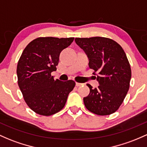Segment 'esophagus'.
<instances>
[{
  "label": "esophagus",
  "instance_id": "esophagus-1",
  "mask_svg": "<svg viewBox=\"0 0 147 147\" xmlns=\"http://www.w3.org/2000/svg\"><path fill=\"white\" fill-rule=\"evenodd\" d=\"M83 84L82 83H78V82H76V86H83Z\"/></svg>",
  "mask_w": 147,
  "mask_h": 147
}]
</instances>
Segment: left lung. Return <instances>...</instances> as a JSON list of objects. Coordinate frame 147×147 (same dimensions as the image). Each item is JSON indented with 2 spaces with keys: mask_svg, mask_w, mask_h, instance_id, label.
<instances>
[{
  "mask_svg": "<svg viewBox=\"0 0 147 147\" xmlns=\"http://www.w3.org/2000/svg\"><path fill=\"white\" fill-rule=\"evenodd\" d=\"M75 42L88 56V65L98 72V88L90 84V93L84 98L85 107L97 115L115 112L128 93L131 69L126 54L117 42L103 37L75 38Z\"/></svg>",
  "mask_w": 147,
  "mask_h": 147,
  "instance_id": "obj_1",
  "label": "left lung"
}]
</instances>
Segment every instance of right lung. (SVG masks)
Instances as JSON below:
<instances>
[{
  "label": "right lung",
  "instance_id": "right-lung-1",
  "mask_svg": "<svg viewBox=\"0 0 147 147\" xmlns=\"http://www.w3.org/2000/svg\"><path fill=\"white\" fill-rule=\"evenodd\" d=\"M74 38H38L27 45L18 61V85L24 99L33 112L50 116L61 111L75 82L54 80L63 49L70 46Z\"/></svg>",
  "mask_w": 147,
  "mask_h": 147
}]
</instances>
